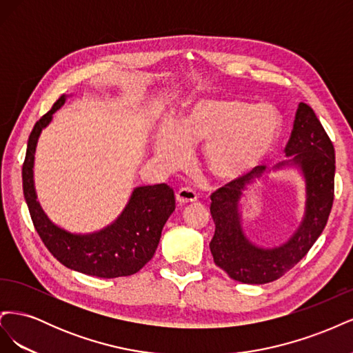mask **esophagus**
Listing matches in <instances>:
<instances>
[{"label": "esophagus", "mask_w": 353, "mask_h": 353, "mask_svg": "<svg viewBox=\"0 0 353 353\" xmlns=\"http://www.w3.org/2000/svg\"><path fill=\"white\" fill-rule=\"evenodd\" d=\"M176 200L181 203V205H185V203H191L197 200V193L191 188H179L176 191Z\"/></svg>", "instance_id": "obj_1"}]
</instances>
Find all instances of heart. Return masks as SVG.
Segmentation results:
<instances>
[{"label": "heart", "mask_w": 353, "mask_h": 353, "mask_svg": "<svg viewBox=\"0 0 353 353\" xmlns=\"http://www.w3.org/2000/svg\"><path fill=\"white\" fill-rule=\"evenodd\" d=\"M283 119L272 104L240 99L196 103L172 132L159 135L156 154L168 168L184 163L187 148L205 143L203 163L219 179L249 174L268 157L280 140Z\"/></svg>", "instance_id": "b5f03b06"}]
</instances>
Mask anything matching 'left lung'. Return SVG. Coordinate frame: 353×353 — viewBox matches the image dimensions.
<instances>
[{"label": "left lung", "instance_id": "8db88e82", "mask_svg": "<svg viewBox=\"0 0 353 353\" xmlns=\"http://www.w3.org/2000/svg\"><path fill=\"white\" fill-rule=\"evenodd\" d=\"M284 152L290 159L274 169L294 165L302 170L306 184V208L301 227L280 248H256L241 230L239 205L243 191L256 178L262 176L266 166H256L249 174L232 179L210 196V213L215 222V234L209 244L213 262L236 281L265 284L279 280L305 258L325 228L334 200V147L315 112L305 103L299 104Z\"/></svg>", "mask_w": 353, "mask_h": 353}]
</instances>
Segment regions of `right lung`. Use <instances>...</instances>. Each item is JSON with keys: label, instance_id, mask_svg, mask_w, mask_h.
<instances>
[{"label": "right lung", "instance_id": "add662e5", "mask_svg": "<svg viewBox=\"0 0 353 353\" xmlns=\"http://www.w3.org/2000/svg\"><path fill=\"white\" fill-rule=\"evenodd\" d=\"M65 101L66 95H61L35 123L28 140L22 178L32 222L50 253L68 268L100 279L132 275L153 258L163 225L175 210L174 190L168 184L137 187L121 216L99 232L82 236L54 225L37 200L34 157L41 131Z\"/></svg>", "mask_w": 353, "mask_h": 353}]
</instances>
